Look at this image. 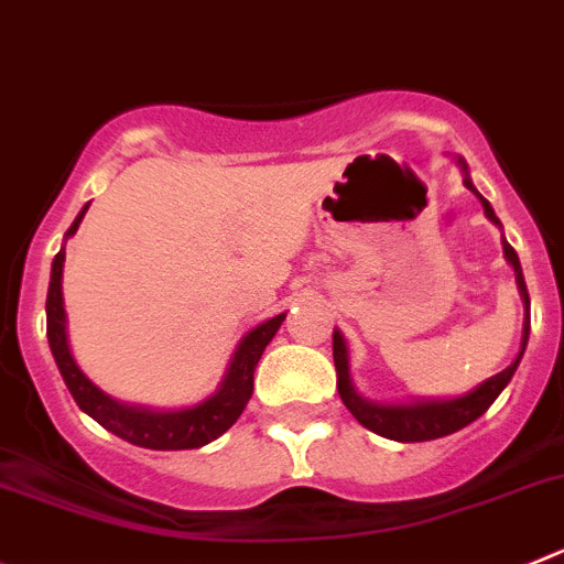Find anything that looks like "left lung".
Masks as SVG:
<instances>
[{
    "instance_id": "1",
    "label": "left lung",
    "mask_w": 564,
    "mask_h": 564,
    "mask_svg": "<svg viewBox=\"0 0 564 564\" xmlns=\"http://www.w3.org/2000/svg\"><path fill=\"white\" fill-rule=\"evenodd\" d=\"M458 164H462V170H464V187L473 189L475 193L464 159H458ZM478 198H481L487 218L492 220V224L500 226V220L495 218V209L489 206V200L484 198V195H478ZM503 257L509 260V265L514 268V279H518L520 296H523V304H525L520 352H518V358L511 360V366H506L500 375L484 380L478 389L467 391L464 397H456V400H422V402H411V405H377V402L364 400V397L355 391L352 377H349V355H346L344 335L335 329L333 333V358H335V371H338V394L360 425L369 427V431H375L377 436L394 438V442H431V438L451 436V433L467 427L469 422L478 420V416H481V413L487 411L495 400H498L500 391L509 386L511 375L518 371L520 358H523V352H525V344H529V329H531V318H529L531 302H529V291H525L523 268H520L518 251H514V248L506 242V237H503Z\"/></svg>"
}]
</instances>
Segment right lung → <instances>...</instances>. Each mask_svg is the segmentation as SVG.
<instances>
[{"label": "right lung", "mask_w": 564, "mask_h": 564, "mask_svg": "<svg viewBox=\"0 0 564 564\" xmlns=\"http://www.w3.org/2000/svg\"><path fill=\"white\" fill-rule=\"evenodd\" d=\"M86 209H89V204L83 206L66 237L75 235ZM64 260L66 251L61 248L53 260L50 291H46V338H50V349H53V358L58 364L66 389L75 397L80 411L89 413L91 420L100 422L113 436L126 438L137 447H148V451H195V447L215 442L220 433H226L240 420L242 408L248 405L251 391H254L257 364H260L262 352L276 335V329L285 322V313H279V316L268 318V322L257 324L251 333H246V338L237 344L235 358L226 369L220 389L198 405L181 408V411H151V408L126 405V402H117L102 394L89 377L77 369L75 358H72L69 340H66L64 291H61Z\"/></svg>", "instance_id": "obj_1"}]
</instances>
